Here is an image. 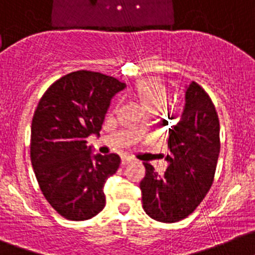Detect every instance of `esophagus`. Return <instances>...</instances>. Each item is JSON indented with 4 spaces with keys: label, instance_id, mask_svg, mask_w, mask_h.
I'll list each match as a JSON object with an SVG mask.
<instances>
[{
    "label": "esophagus",
    "instance_id": "34e87169",
    "mask_svg": "<svg viewBox=\"0 0 255 255\" xmlns=\"http://www.w3.org/2000/svg\"><path fill=\"white\" fill-rule=\"evenodd\" d=\"M134 161V159H133L132 156H125V157H122V164L123 165H127L129 164V162Z\"/></svg>",
    "mask_w": 255,
    "mask_h": 255
}]
</instances>
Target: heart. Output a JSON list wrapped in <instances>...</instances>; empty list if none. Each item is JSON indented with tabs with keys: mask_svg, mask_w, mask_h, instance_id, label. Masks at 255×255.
Masks as SVG:
<instances>
[{
	"mask_svg": "<svg viewBox=\"0 0 255 255\" xmlns=\"http://www.w3.org/2000/svg\"><path fill=\"white\" fill-rule=\"evenodd\" d=\"M134 95L146 111L155 113L166 103L169 90L159 80L146 79L137 82L134 86Z\"/></svg>",
	"mask_w": 255,
	"mask_h": 255,
	"instance_id": "b5f03b06",
	"label": "heart"
}]
</instances>
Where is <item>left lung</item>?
Returning <instances> with one entry per match:
<instances>
[{
    "label": "left lung",
    "mask_w": 255,
    "mask_h": 255,
    "mask_svg": "<svg viewBox=\"0 0 255 255\" xmlns=\"http://www.w3.org/2000/svg\"><path fill=\"white\" fill-rule=\"evenodd\" d=\"M170 155L166 171L157 174L143 164L139 183L142 206L151 219L178 222L199 206L215 178L220 153V122L216 108L201 85L192 81L185 91L182 118L169 129Z\"/></svg>",
    "instance_id": "left-lung-1"
}]
</instances>
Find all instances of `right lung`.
Instances as JSON below:
<instances>
[{"instance_id":"right-lung-1","label":"right lung","mask_w":255,"mask_h":255,"mask_svg":"<svg viewBox=\"0 0 255 255\" xmlns=\"http://www.w3.org/2000/svg\"><path fill=\"white\" fill-rule=\"evenodd\" d=\"M126 85L80 70L50 85L31 122L30 159L43 196L71 221L96 216L105 206L104 184L118 170L116 153L91 156L90 134H99L111 99Z\"/></svg>"}]
</instances>
